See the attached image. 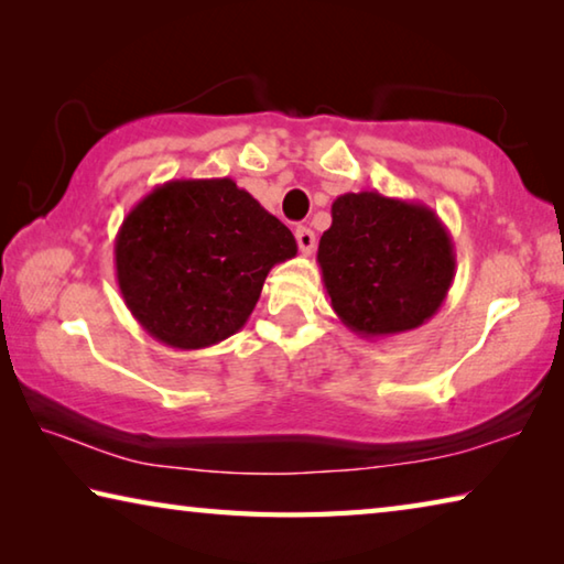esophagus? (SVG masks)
<instances>
[{"label": "esophagus", "instance_id": "esophagus-1", "mask_svg": "<svg viewBox=\"0 0 564 564\" xmlns=\"http://www.w3.org/2000/svg\"><path fill=\"white\" fill-rule=\"evenodd\" d=\"M295 241H299V248L303 256H311L313 251H316V234H313L311 228H305V226L295 228Z\"/></svg>", "mask_w": 564, "mask_h": 564}]
</instances>
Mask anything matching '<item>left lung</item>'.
Wrapping results in <instances>:
<instances>
[{
  "label": "left lung",
  "mask_w": 564,
  "mask_h": 564,
  "mask_svg": "<svg viewBox=\"0 0 564 564\" xmlns=\"http://www.w3.org/2000/svg\"><path fill=\"white\" fill-rule=\"evenodd\" d=\"M318 243L323 285L343 326L398 336L431 321L455 279V248L425 204L378 191L343 194Z\"/></svg>",
  "instance_id": "obj_1"
}]
</instances>
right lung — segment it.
Masks as SVG:
<instances>
[{
	"mask_svg": "<svg viewBox=\"0 0 564 564\" xmlns=\"http://www.w3.org/2000/svg\"><path fill=\"white\" fill-rule=\"evenodd\" d=\"M299 251L279 218L234 178L166 181L131 208L113 243L123 303L178 350L241 330L275 263Z\"/></svg>",
	"mask_w": 564,
	"mask_h": 564,
	"instance_id": "1",
	"label": "right lung"
}]
</instances>
